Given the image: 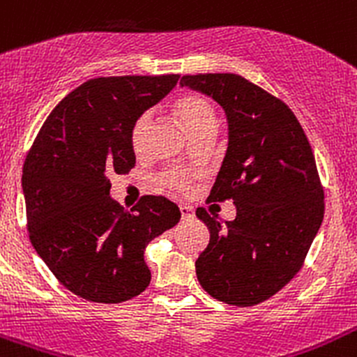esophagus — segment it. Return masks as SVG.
I'll return each mask as SVG.
<instances>
[{
    "instance_id": "esophagus-1",
    "label": "esophagus",
    "mask_w": 357,
    "mask_h": 357,
    "mask_svg": "<svg viewBox=\"0 0 357 357\" xmlns=\"http://www.w3.org/2000/svg\"><path fill=\"white\" fill-rule=\"evenodd\" d=\"M179 211H181L183 220H185V218H191L195 215V211L190 205H179Z\"/></svg>"
}]
</instances>
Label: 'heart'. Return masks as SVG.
<instances>
[{"instance_id":"1","label":"heart","mask_w":357,"mask_h":357,"mask_svg":"<svg viewBox=\"0 0 357 357\" xmlns=\"http://www.w3.org/2000/svg\"><path fill=\"white\" fill-rule=\"evenodd\" d=\"M174 113L191 137H197L205 130H215V125H217L213 107L206 98L199 95H185L179 98L174 103ZM149 127H151V116L147 113L139 116L132 127L130 140L135 152H142L146 147ZM160 181L164 186L172 188V190H186L191 176L185 171H169L162 176Z\"/></svg>"}]
</instances>
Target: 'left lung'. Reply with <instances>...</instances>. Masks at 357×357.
<instances>
[{
  "instance_id": "obj_1",
  "label": "left lung",
  "mask_w": 357,
  "mask_h": 357,
  "mask_svg": "<svg viewBox=\"0 0 357 357\" xmlns=\"http://www.w3.org/2000/svg\"><path fill=\"white\" fill-rule=\"evenodd\" d=\"M213 98L229 123V146L208 199H234L223 222L197 210L210 242L195 268L218 301L252 307L271 298L303 264L324 220V190L307 135L281 100L238 74L183 76Z\"/></svg>"
}]
</instances>
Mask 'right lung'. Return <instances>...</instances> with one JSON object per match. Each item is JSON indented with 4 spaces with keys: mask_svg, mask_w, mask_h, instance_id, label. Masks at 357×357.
Here are the masks:
<instances>
[{
    "mask_svg": "<svg viewBox=\"0 0 357 357\" xmlns=\"http://www.w3.org/2000/svg\"><path fill=\"white\" fill-rule=\"evenodd\" d=\"M178 74L89 79L52 109L35 139L22 188L30 241L74 295L120 303L151 283L144 250L181 211L164 197L125 211L109 197V174L135 166L132 127L178 83Z\"/></svg>",
    "mask_w": 357,
    "mask_h": 357,
    "instance_id": "obj_1",
    "label": "right lung"
}]
</instances>
